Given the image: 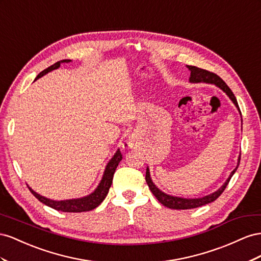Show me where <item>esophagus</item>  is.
I'll return each mask as SVG.
<instances>
[{"label": "esophagus", "mask_w": 261, "mask_h": 261, "mask_svg": "<svg viewBox=\"0 0 261 261\" xmlns=\"http://www.w3.org/2000/svg\"><path fill=\"white\" fill-rule=\"evenodd\" d=\"M125 146L128 147V148H131V147H133V143H132V141H130V140H128L125 142Z\"/></svg>", "instance_id": "1"}]
</instances>
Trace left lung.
<instances>
[{"label": "left lung", "mask_w": 261, "mask_h": 261, "mask_svg": "<svg viewBox=\"0 0 261 261\" xmlns=\"http://www.w3.org/2000/svg\"><path fill=\"white\" fill-rule=\"evenodd\" d=\"M186 66H187L188 70L190 71V77H189L190 83H206V84H213L217 87H219L220 89H222V91L228 96V98L233 101L235 107L237 108V110L240 111V114H241L240 107H238V103H237L236 97L234 96L233 92L230 91V88L226 85L225 82L223 81L220 76H218L217 74L211 73V72L206 71V70L197 68V66H192V65H186ZM241 117H242V114H241ZM240 161H241V154H240V156H238L237 165H236L235 169L229 174L226 181L223 184L217 191H214V192L210 193V195L201 197V198H181V197L167 195V193H165L164 191H162L160 188L156 187V185L153 182L152 178H151V174H150V168H148V166L146 167L145 180L148 185V188H150V190L152 191L153 195L156 197V199H158L163 205H165V206L169 207V209H174V210L195 209V207L213 202L214 200H217L221 196V193L224 191V189L226 188V186L228 185L230 178L233 177V175L235 174V172L237 170L238 165H240Z\"/></svg>", "instance_id": "left-lung-1"}]
</instances>
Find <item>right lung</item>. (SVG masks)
Instances as JSON below:
<instances>
[{"mask_svg": "<svg viewBox=\"0 0 261 261\" xmlns=\"http://www.w3.org/2000/svg\"><path fill=\"white\" fill-rule=\"evenodd\" d=\"M71 62V60H61L57 63H55L54 65L49 66L48 69L43 70L42 72H40L37 77L35 79L38 80L41 76L46 75L47 73L57 70L60 68L61 63H69ZM122 160V155L120 150L116 151V153L114 154L113 158L109 160V162L107 163V165L105 167V170H103V174L101 179L98 184L97 187L96 189L92 192L89 193V195L85 196V197H82V198H75V199H66V200H52L49 198L43 197L39 193H37L36 191H34L31 187L28 186L29 190L33 193V195L38 199L40 202H42L43 204H46L52 209L58 210V211H62V212H86V211H91L95 207H97L102 201L103 199L106 198V196L108 195V191L111 184H113V178H114V174L116 172V168L119 165V163Z\"/></svg>", "mask_w": 261, "mask_h": 261, "instance_id": "1", "label": "right lung"}]
</instances>
